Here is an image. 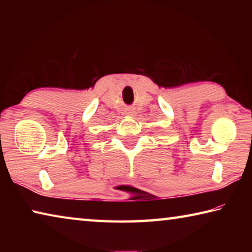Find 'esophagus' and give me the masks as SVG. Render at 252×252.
Listing matches in <instances>:
<instances>
[{
  "label": "esophagus",
  "instance_id": "esophagus-1",
  "mask_svg": "<svg viewBox=\"0 0 252 252\" xmlns=\"http://www.w3.org/2000/svg\"><path fill=\"white\" fill-rule=\"evenodd\" d=\"M126 116L133 117V116H135V111H134V109H132V108H127L126 110Z\"/></svg>",
  "mask_w": 252,
  "mask_h": 252
}]
</instances>
